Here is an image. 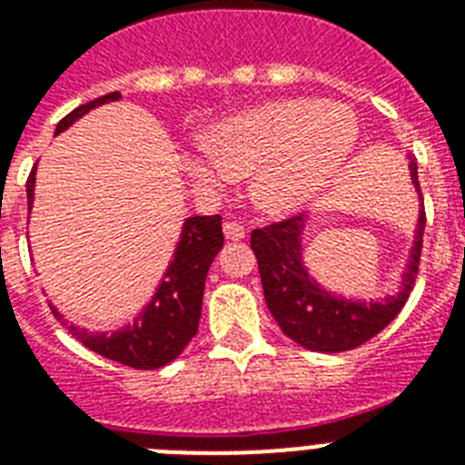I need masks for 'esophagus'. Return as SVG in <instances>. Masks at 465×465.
<instances>
[{
  "instance_id": "34e87169",
  "label": "esophagus",
  "mask_w": 465,
  "mask_h": 465,
  "mask_svg": "<svg viewBox=\"0 0 465 465\" xmlns=\"http://www.w3.org/2000/svg\"><path fill=\"white\" fill-rule=\"evenodd\" d=\"M224 236L229 241H241L243 236H246V229L241 224H236V222H226L224 224Z\"/></svg>"
}]
</instances>
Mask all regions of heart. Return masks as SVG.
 Instances as JSON below:
<instances>
[{"label":"heart","mask_w":465,"mask_h":465,"mask_svg":"<svg viewBox=\"0 0 465 465\" xmlns=\"http://www.w3.org/2000/svg\"><path fill=\"white\" fill-rule=\"evenodd\" d=\"M357 144L347 105L287 98L219 123L212 147L185 149L183 171L203 190H222L253 173V200L268 214L309 204L335 178Z\"/></svg>","instance_id":"1"}]
</instances>
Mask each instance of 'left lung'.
<instances>
[{
	"instance_id": "left-lung-1",
	"label": "left lung",
	"mask_w": 465,
	"mask_h": 465,
	"mask_svg": "<svg viewBox=\"0 0 465 465\" xmlns=\"http://www.w3.org/2000/svg\"><path fill=\"white\" fill-rule=\"evenodd\" d=\"M408 171L422 203L418 161H408ZM309 222L311 217L299 214L280 224L253 229L251 233V248L258 258L265 302L284 335L297 345L313 352H345L379 335L411 297L425 233V207L420 204L415 236L398 290L383 299L342 297L311 275L304 258Z\"/></svg>"
}]
</instances>
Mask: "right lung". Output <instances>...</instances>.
Masks as SVG:
<instances>
[{
  "label": "right lung",
  "mask_w": 465,
  "mask_h": 465,
  "mask_svg": "<svg viewBox=\"0 0 465 465\" xmlns=\"http://www.w3.org/2000/svg\"><path fill=\"white\" fill-rule=\"evenodd\" d=\"M120 91L105 94L86 105H79L76 111L57 123L54 134L64 133L86 113L104 104L120 101ZM35 168L33 166L28 183H25V195H28V212L33 210V197H35ZM224 246V233H222V217H188L181 226V236L173 248V258L168 261L154 294L147 304L137 311L133 321H127L118 331H89L79 325L69 323L62 316L57 306L50 304L53 313L57 316L64 328L74 335L84 347H89L101 357L120 361L125 367L134 369H159L168 361H173L185 350L190 340L195 338L197 323H200V311H203L204 280L212 261Z\"/></svg>",
  "instance_id": "right-lung-1"
}]
</instances>
